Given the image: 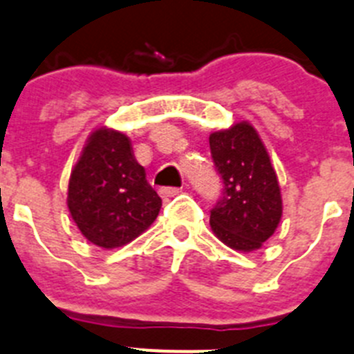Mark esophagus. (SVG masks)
<instances>
[{
	"instance_id": "esophagus-1",
	"label": "esophagus",
	"mask_w": 354,
	"mask_h": 354,
	"mask_svg": "<svg viewBox=\"0 0 354 354\" xmlns=\"http://www.w3.org/2000/svg\"><path fill=\"white\" fill-rule=\"evenodd\" d=\"M180 192H181V188H176V187H162L160 190H158V194H160L162 197H174Z\"/></svg>"
}]
</instances>
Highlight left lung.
<instances>
[{
	"label": "left lung",
	"instance_id": "obj_1",
	"mask_svg": "<svg viewBox=\"0 0 354 354\" xmlns=\"http://www.w3.org/2000/svg\"><path fill=\"white\" fill-rule=\"evenodd\" d=\"M209 148L223 180L222 197L211 209V229L232 250H259L277 229L283 213L281 190L269 153L248 122L213 132Z\"/></svg>",
	"mask_w": 354,
	"mask_h": 354
}]
</instances>
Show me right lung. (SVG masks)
I'll use <instances>...</instances> for the list:
<instances>
[{"label":"right lung","instance_id":"1","mask_svg":"<svg viewBox=\"0 0 354 354\" xmlns=\"http://www.w3.org/2000/svg\"><path fill=\"white\" fill-rule=\"evenodd\" d=\"M160 206L129 138L106 127L92 132L68 185L69 213L85 239L124 246L153 223Z\"/></svg>","mask_w":354,"mask_h":354}]
</instances>
